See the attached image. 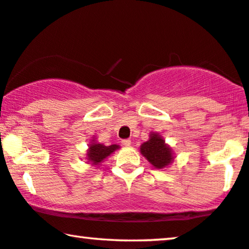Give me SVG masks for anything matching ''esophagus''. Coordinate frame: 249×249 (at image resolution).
<instances>
[{"instance_id":"obj_1","label":"esophagus","mask_w":249,"mask_h":249,"mask_svg":"<svg viewBox=\"0 0 249 249\" xmlns=\"http://www.w3.org/2000/svg\"><path fill=\"white\" fill-rule=\"evenodd\" d=\"M122 143H123V145H124V147H130L131 140H130V139H125V140L122 141Z\"/></svg>"}]
</instances>
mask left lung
Returning a JSON list of instances; mask_svg holds the SVG:
<instances>
[{
    "label": "left lung",
    "instance_id": "1",
    "mask_svg": "<svg viewBox=\"0 0 249 249\" xmlns=\"http://www.w3.org/2000/svg\"><path fill=\"white\" fill-rule=\"evenodd\" d=\"M141 154L154 165L156 168H163L167 166L173 160V155L168 145L158 134L152 133L149 141L144 142L140 148Z\"/></svg>",
    "mask_w": 249,
    "mask_h": 249
}]
</instances>
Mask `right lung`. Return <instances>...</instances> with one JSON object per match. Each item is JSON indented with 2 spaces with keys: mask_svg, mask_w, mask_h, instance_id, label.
I'll return each mask as SVG.
<instances>
[{
  "mask_svg": "<svg viewBox=\"0 0 249 249\" xmlns=\"http://www.w3.org/2000/svg\"><path fill=\"white\" fill-rule=\"evenodd\" d=\"M119 147L117 144H111L107 147V145L100 143H92L90 144V148H89L88 151L89 161H91L94 165L101 163L105 158H107L109 155L112 154Z\"/></svg>",
  "mask_w": 249,
  "mask_h": 249,
  "instance_id": "add662e5",
  "label": "right lung"
}]
</instances>
